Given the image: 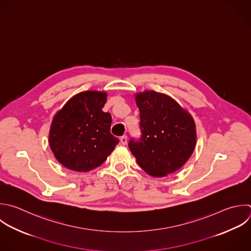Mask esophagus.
Listing matches in <instances>:
<instances>
[{
  "instance_id": "esophagus-1",
  "label": "esophagus",
  "mask_w": 251,
  "mask_h": 251,
  "mask_svg": "<svg viewBox=\"0 0 251 251\" xmlns=\"http://www.w3.org/2000/svg\"><path fill=\"white\" fill-rule=\"evenodd\" d=\"M120 140H121V143L125 145V144H126V141H127V136H126V135H123V136H121Z\"/></svg>"
}]
</instances>
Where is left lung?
Masks as SVG:
<instances>
[{"mask_svg":"<svg viewBox=\"0 0 251 251\" xmlns=\"http://www.w3.org/2000/svg\"><path fill=\"white\" fill-rule=\"evenodd\" d=\"M139 109L140 138L128 147L138 165L152 176H165L181 168L196 143L192 117L173 98L155 91L135 96Z\"/></svg>","mask_w":251,"mask_h":251,"instance_id":"8db88e82","label":"left lung"}]
</instances>
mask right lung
I'll return each instance as SVG.
<instances>
[{
  "instance_id": "right-lung-1",
  "label": "right lung",
  "mask_w": 251,
  "mask_h": 251,
  "mask_svg": "<svg viewBox=\"0 0 251 251\" xmlns=\"http://www.w3.org/2000/svg\"><path fill=\"white\" fill-rule=\"evenodd\" d=\"M107 94L85 91L73 97L55 116L49 143L56 159L75 172L102 165L120 142L110 129L112 117L102 111Z\"/></svg>"
}]
</instances>
